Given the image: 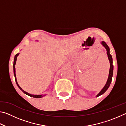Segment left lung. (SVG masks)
<instances>
[{
  "label": "left lung",
  "instance_id": "8db88e82",
  "mask_svg": "<svg viewBox=\"0 0 126 126\" xmlns=\"http://www.w3.org/2000/svg\"><path fill=\"white\" fill-rule=\"evenodd\" d=\"M102 44L103 45L104 47H105L106 49L107 50V54L108 55V59L110 61V72H109V75H108V78L107 81V83L105 86L103 87V88L102 89V91L100 92L97 95V97H99V95H102V94H103L107 90V89L108 88V87H110V83H111L112 82V76H113V59H112V55L110 54V48L108 47V46H107V44H106V43L104 41L102 42Z\"/></svg>",
  "mask_w": 126,
  "mask_h": 126
}]
</instances>
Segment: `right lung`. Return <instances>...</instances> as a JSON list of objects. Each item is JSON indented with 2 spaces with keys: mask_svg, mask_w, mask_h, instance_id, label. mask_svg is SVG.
<instances>
[{
  "mask_svg": "<svg viewBox=\"0 0 126 126\" xmlns=\"http://www.w3.org/2000/svg\"><path fill=\"white\" fill-rule=\"evenodd\" d=\"M19 54V53H18V54H16V55H15L14 59V63H13L14 75V77H15V80H16L17 86H18V87H19V89H20L21 91H23V92H24L25 94L29 95V96H30V97H33V98H39L42 97L43 96H42V95H33V94H31L27 93V92H25L24 90H23V89H22V88H21V87L19 86V84H18V82H17V80H16V68H15V65H16V59H17V57L18 56ZM43 96H44V95H43Z\"/></svg>",
  "mask_w": 126,
  "mask_h": 126,
  "instance_id": "right-lung-1",
  "label": "right lung"
}]
</instances>
